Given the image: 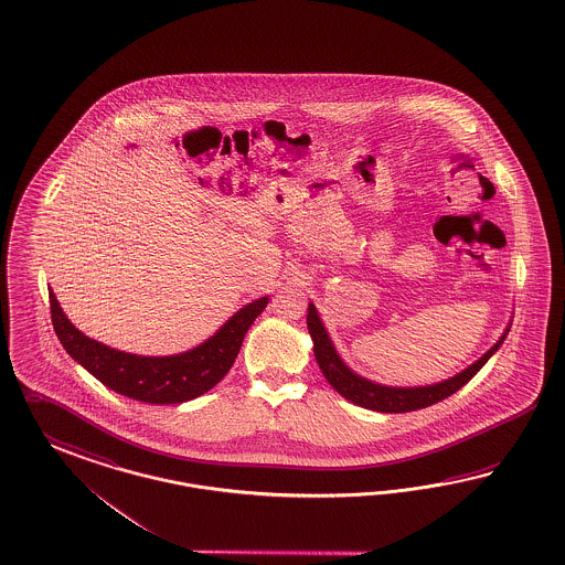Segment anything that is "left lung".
I'll return each instance as SVG.
<instances>
[{"mask_svg":"<svg viewBox=\"0 0 565 565\" xmlns=\"http://www.w3.org/2000/svg\"><path fill=\"white\" fill-rule=\"evenodd\" d=\"M510 328H505L501 339L480 360H476L472 365H468L466 370H461L459 374L443 381V383L426 384V386H386V384L372 383L364 376L355 374L341 360V355L337 353V349L328 337L327 328L318 316L316 306L311 301L308 306V330H310L311 341H313V355H316V362L320 365L324 379L347 401L365 407V409H372V412H383V414L416 412V409L451 397L463 384L472 381L476 372L491 360L492 353L499 347L503 345Z\"/></svg>","mask_w":565,"mask_h":565,"instance_id":"obj_1","label":"left lung"}]
</instances>
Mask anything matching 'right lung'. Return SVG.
<instances>
[{
  "label": "right lung",
  "instance_id": "1",
  "mask_svg": "<svg viewBox=\"0 0 565 565\" xmlns=\"http://www.w3.org/2000/svg\"><path fill=\"white\" fill-rule=\"evenodd\" d=\"M52 322L62 347L99 383L128 399L170 405L195 399L226 376L235 364L245 332L266 310L268 297H259L231 316L207 341L184 353L147 358L97 343L74 328L50 289Z\"/></svg>",
  "mask_w": 565,
  "mask_h": 565
}]
</instances>
